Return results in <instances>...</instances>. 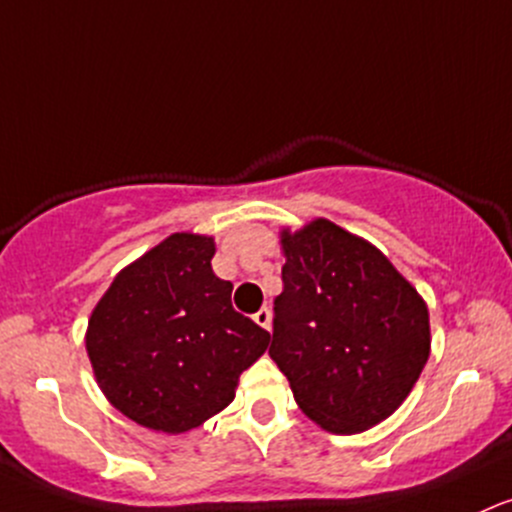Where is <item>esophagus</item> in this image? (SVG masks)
Returning <instances> with one entry per match:
<instances>
[{"mask_svg": "<svg viewBox=\"0 0 512 512\" xmlns=\"http://www.w3.org/2000/svg\"><path fill=\"white\" fill-rule=\"evenodd\" d=\"M252 318H255V323H257V325H262V328H265V330L272 328V311H269L267 306H262L260 311H257L255 316H252Z\"/></svg>", "mask_w": 512, "mask_h": 512, "instance_id": "1", "label": "esophagus"}]
</instances>
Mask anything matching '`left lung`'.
Instances as JSON below:
<instances>
[{"label":"left lung","mask_w":512,"mask_h":512,"mask_svg":"<svg viewBox=\"0 0 512 512\" xmlns=\"http://www.w3.org/2000/svg\"><path fill=\"white\" fill-rule=\"evenodd\" d=\"M282 247L269 357L320 428H372L406 401L428 362V306L374 245L325 218L284 230Z\"/></svg>","instance_id":"left-lung-1"}]
</instances>
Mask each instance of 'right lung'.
<instances>
[{"instance_id":"right-lung-1","label":"right lung","mask_w":512,"mask_h":512,"mask_svg":"<svg viewBox=\"0 0 512 512\" xmlns=\"http://www.w3.org/2000/svg\"><path fill=\"white\" fill-rule=\"evenodd\" d=\"M213 238L174 233L126 267L92 311L87 355L104 396L138 425L187 432L228 406L269 333L230 303Z\"/></svg>"}]
</instances>
